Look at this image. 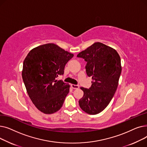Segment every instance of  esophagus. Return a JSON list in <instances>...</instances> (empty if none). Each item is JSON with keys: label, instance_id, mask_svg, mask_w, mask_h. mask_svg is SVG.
<instances>
[{"label": "esophagus", "instance_id": "34e87169", "mask_svg": "<svg viewBox=\"0 0 147 147\" xmlns=\"http://www.w3.org/2000/svg\"><path fill=\"white\" fill-rule=\"evenodd\" d=\"M71 86L73 89H79V85H77V84H71Z\"/></svg>", "mask_w": 147, "mask_h": 147}]
</instances>
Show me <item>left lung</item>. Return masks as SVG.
<instances>
[{"label": "left lung", "mask_w": 147, "mask_h": 147, "mask_svg": "<svg viewBox=\"0 0 147 147\" xmlns=\"http://www.w3.org/2000/svg\"><path fill=\"white\" fill-rule=\"evenodd\" d=\"M77 57L87 62L86 74L92 77L89 89H80L83 96L79 103L83 111L95 115L102 111L109 104L117 90L121 72V59L114 49L96 42Z\"/></svg>", "instance_id": "1"}]
</instances>
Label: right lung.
<instances>
[{"mask_svg":"<svg viewBox=\"0 0 147 147\" xmlns=\"http://www.w3.org/2000/svg\"><path fill=\"white\" fill-rule=\"evenodd\" d=\"M73 56L55 44L47 43L33 48L26 57L22 78L30 99L41 112L52 114L63 106L69 85L55 79L64 74Z\"/></svg>","mask_w":147,"mask_h":147,"instance_id":"right-lung-1","label":"right lung"}]
</instances>
